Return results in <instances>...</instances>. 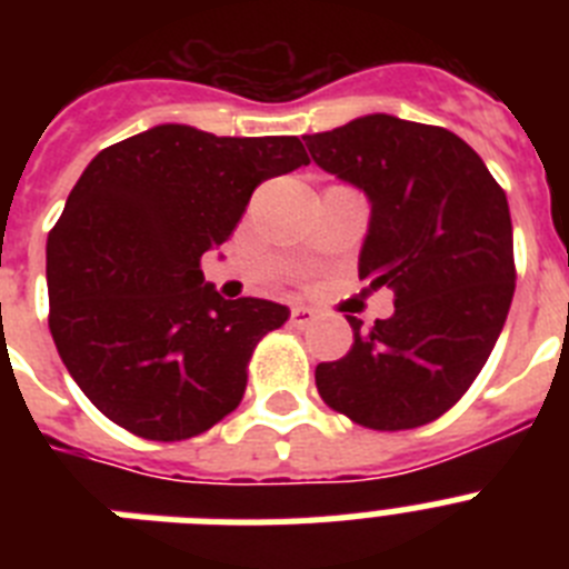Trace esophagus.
I'll return each mask as SVG.
<instances>
[{"instance_id":"obj_1","label":"esophagus","mask_w":569,"mask_h":569,"mask_svg":"<svg viewBox=\"0 0 569 569\" xmlns=\"http://www.w3.org/2000/svg\"><path fill=\"white\" fill-rule=\"evenodd\" d=\"M313 321H316V313L310 308L290 310V325H293V328H308V325H313Z\"/></svg>"}]
</instances>
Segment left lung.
<instances>
[{
	"instance_id": "left-lung-1",
	"label": "left lung",
	"mask_w": 569,
	"mask_h": 569,
	"mask_svg": "<svg viewBox=\"0 0 569 569\" xmlns=\"http://www.w3.org/2000/svg\"><path fill=\"white\" fill-rule=\"evenodd\" d=\"M321 170L365 190L359 279L393 290L396 313L316 367L325 405L370 430L447 413L490 359L516 290L507 196L481 156L436 124L370 113L305 136Z\"/></svg>"
}]
</instances>
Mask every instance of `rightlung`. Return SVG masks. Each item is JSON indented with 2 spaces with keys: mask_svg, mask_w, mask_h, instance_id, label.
Returning <instances> with one entry per match:
<instances>
[{
  "mask_svg": "<svg viewBox=\"0 0 569 569\" xmlns=\"http://www.w3.org/2000/svg\"><path fill=\"white\" fill-rule=\"evenodd\" d=\"M310 164L296 136L156 124L104 148L48 236L50 336L110 421L182 441L233 413L261 336L290 310L222 299L199 261L264 179Z\"/></svg>",
  "mask_w": 569,
  "mask_h": 569,
  "instance_id": "obj_1",
  "label": "right lung"
}]
</instances>
